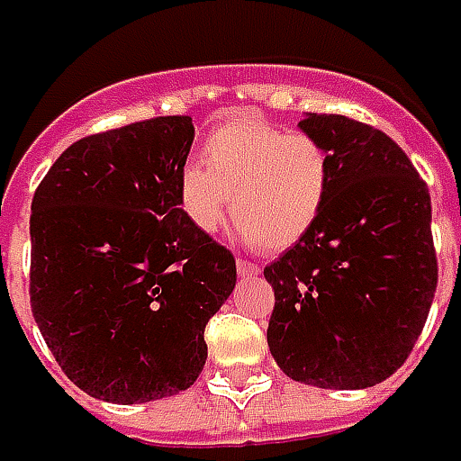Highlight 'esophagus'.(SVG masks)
Instances as JSON below:
<instances>
[{"instance_id":"obj_1","label":"esophagus","mask_w":461,"mask_h":461,"mask_svg":"<svg viewBox=\"0 0 461 461\" xmlns=\"http://www.w3.org/2000/svg\"><path fill=\"white\" fill-rule=\"evenodd\" d=\"M236 269H239L240 276H254L261 272L258 264H251V261H246V258H239V261H236Z\"/></svg>"}]
</instances>
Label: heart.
<instances>
[{
	"mask_svg": "<svg viewBox=\"0 0 461 461\" xmlns=\"http://www.w3.org/2000/svg\"><path fill=\"white\" fill-rule=\"evenodd\" d=\"M199 164L179 174L186 221L215 233L228 210L239 236L267 251L290 249L318 222L330 189L333 161L308 133H290L257 115L225 120L203 140Z\"/></svg>",
	"mask_w": 461,
	"mask_h": 461,
	"instance_id": "heart-1",
	"label": "heart"
}]
</instances>
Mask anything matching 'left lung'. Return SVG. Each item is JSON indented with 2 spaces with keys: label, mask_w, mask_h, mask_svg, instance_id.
Returning a JSON list of instances; mask_svg holds the SVG:
<instances>
[{
  "label": "left lung",
  "mask_w": 461,
  "mask_h": 461,
  "mask_svg": "<svg viewBox=\"0 0 461 461\" xmlns=\"http://www.w3.org/2000/svg\"><path fill=\"white\" fill-rule=\"evenodd\" d=\"M300 128L330 153L318 222L264 269L275 290L267 344L294 382L362 390L413 351L438 282L431 194L398 143L344 115Z\"/></svg>",
  "instance_id": "left-lung-1"
}]
</instances>
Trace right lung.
<instances>
[{"label": "right lung", "instance_id": "obj_1", "mask_svg": "<svg viewBox=\"0 0 461 461\" xmlns=\"http://www.w3.org/2000/svg\"><path fill=\"white\" fill-rule=\"evenodd\" d=\"M192 138L186 115L86 135L35 189L32 318L92 398L133 405L194 384L204 326L236 287L233 254L179 204Z\"/></svg>", "mask_w": 461, "mask_h": 461}]
</instances>
